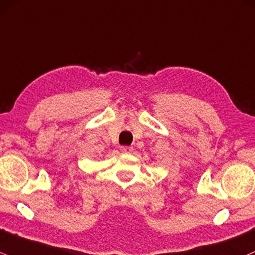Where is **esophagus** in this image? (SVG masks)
<instances>
[{
	"mask_svg": "<svg viewBox=\"0 0 255 255\" xmlns=\"http://www.w3.org/2000/svg\"><path fill=\"white\" fill-rule=\"evenodd\" d=\"M122 151L124 152V153H131V152L133 151V148L131 146H123Z\"/></svg>",
	"mask_w": 255,
	"mask_h": 255,
	"instance_id": "34e87169",
	"label": "esophagus"
}]
</instances>
